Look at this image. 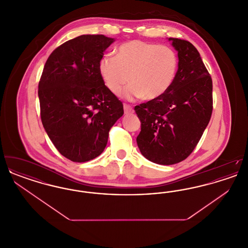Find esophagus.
Here are the masks:
<instances>
[{"mask_svg":"<svg viewBox=\"0 0 248 248\" xmlns=\"http://www.w3.org/2000/svg\"><path fill=\"white\" fill-rule=\"evenodd\" d=\"M124 113L125 114H130L134 112V108L132 106H130L129 104H124Z\"/></svg>","mask_w":248,"mask_h":248,"instance_id":"obj_1","label":"esophagus"}]
</instances>
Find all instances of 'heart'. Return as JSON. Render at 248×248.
I'll return each instance as SVG.
<instances>
[{"label":"heart","mask_w":248,"mask_h":248,"mask_svg":"<svg viewBox=\"0 0 248 248\" xmlns=\"http://www.w3.org/2000/svg\"><path fill=\"white\" fill-rule=\"evenodd\" d=\"M117 56L104 55L98 71L107 85L119 94L130 81L124 95L156 99L165 94L175 80L178 59L176 51L168 46L141 40H132L121 45Z\"/></svg>","instance_id":"heart-1"}]
</instances>
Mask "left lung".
Listing matches in <instances>:
<instances>
[{
	"mask_svg": "<svg viewBox=\"0 0 248 248\" xmlns=\"http://www.w3.org/2000/svg\"><path fill=\"white\" fill-rule=\"evenodd\" d=\"M177 51L178 69L162 96L135 107L141 123L137 143L142 155L159 165H175L193 152L213 110L212 78L197 49L169 38Z\"/></svg>",
	"mask_w": 248,
	"mask_h": 248,
	"instance_id": "8db88e82",
	"label": "left lung"
}]
</instances>
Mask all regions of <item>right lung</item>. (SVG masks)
<instances>
[{"instance_id": "right-lung-1", "label": "right lung", "mask_w": 248, "mask_h": 248, "mask_svg": "<svg viewBox=\"0 0 248 248\" xmlns=\"http://www.w3.org/2000/svg\"><path fill=\"white\" fill-rule=\"evenodd\" d=\"M114 39L102 34L67 41L49 56L38 95L41 120L60 154L76 163L102 154L108 132L124 114L123 103L98 71Z\"/></svg>"}]
</instances>
